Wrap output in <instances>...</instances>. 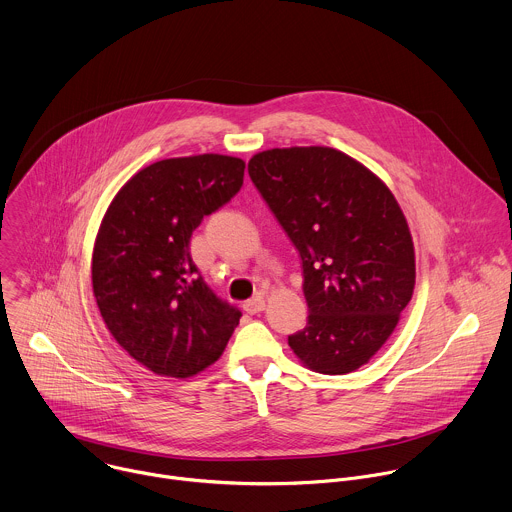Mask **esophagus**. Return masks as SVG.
<instances>
[{
  "instance_id": "obj_1",
  "label": "esophagus",
  "mask_w": 512,
  "mask_h": 512,
  "mask_svg": "<svg viewBox=\"0 0 512 512\" xmlns=\"http://www.w3.org/2000/svg\"><path fill=\"white\" fill-rule=\"evenodd\" d=\"M243 309L249 313V315H255V313H261L265 309V301L261 297H253L249 301L243 303Z\"/></svg>"
}]
</instances>
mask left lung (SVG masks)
<instances>
[{"label": "left lung", "instance_id": "1", "mask_svg": "<svg viewBox=\"0 0 512 512\" xmlns=\"http://www.w3.org/2000/svg\"><path fill=\"white\" fill-rule=\"evenodd\" d=\"M247 169L301 257L309 317L289 347L323 375L359 369L391 337L415 289V247L397 199L331 147L261 151Z\"/></svg>", "mask_w": 512, "mask_h": 512}]
</instances>
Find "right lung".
Returning a JSON list of instances; mask_svg holds the SVG:
<instances>
[{"label": "right lung", "mask_w": 512, "mask_h": 512, "mask_svg": "<svg viewBox=\"0 0 512 512\" xmlns=\"http://www.w3.org/2000/svg\"><path fill=\"white\" fill-rule=\"evenodd\" d=\"M243 171V159L217 153L157 161L119 189L101 221L91 259L99 313L155 375H197L239 325L241 311L207 287L189 243L203 217L237 195Z\"/></svg>", "instance_id": "1"}]
</instances>
